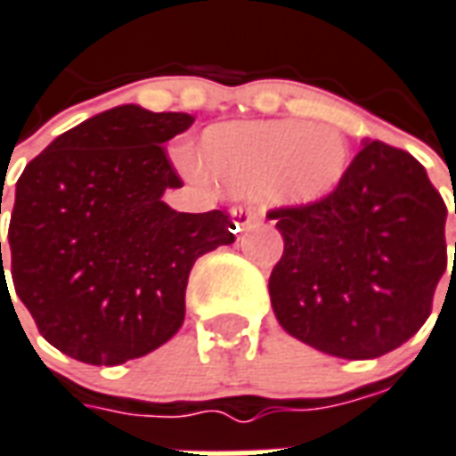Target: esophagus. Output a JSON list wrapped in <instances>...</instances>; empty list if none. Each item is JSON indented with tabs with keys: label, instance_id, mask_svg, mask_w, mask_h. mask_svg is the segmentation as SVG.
<instances>
[{
	"label": "esophagus",
	"instance_id": "esophagus-1",
	"mask_svg": "<svg viewBox=\"0 0 456 456\" xmlns=\"http://www.w3.org/2000/svg\"><path fill=\"white\" fill-rule=\"evenodd\" d=\"M232 219H234V224H237L239 232H244V229L254 227L256 212L248 210V208H232Z\"/></svg>",
	"mask_w": 456,
	"mask_h": 456
}]
</instances>
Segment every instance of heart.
<instances>
[{
	"mask_svg": "<svg viewBox=\"0 0 456 456\" xmlns=\"http://www.w3.org/2000/svg\"><path fill=\"white\" fill-rule=\"evenodd\" d=\"M195 168L234 193L256 191L280 205H314L348 174L346 134L333 125L254 120L208 127Z\"/></svg>",
	"mask_w": 456,
	"mask_h": 456,
	"instance_id": "obj_1",
	"label": "heart"
}]
</instances>
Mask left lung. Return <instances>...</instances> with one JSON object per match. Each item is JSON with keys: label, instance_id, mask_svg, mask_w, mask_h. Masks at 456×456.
<instances>
[{"label": "left lung", "instance_id": "obj_1", "mask_svg": "<svg viewBox=\"0 0 456 456\" xmlns=\"http://www.w3.org/2000/svg\"><path fill=\"white\" fill-rule=\"evenodd\" d=\"M268 219L285 241L268 282L273 312L297 340L370 360L403 346L433 312L447 208L408 151L365 140L329 198Z\"/></svg>", "mask_w": 456, "mask_h": 456}]
</instances>
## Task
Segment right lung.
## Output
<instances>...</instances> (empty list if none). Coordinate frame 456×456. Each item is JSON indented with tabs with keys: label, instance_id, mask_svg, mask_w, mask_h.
<instances>
[{
	"label": "right lung",
	"instance_id": "1",
	"mask_svg": "<svg viewBox=\"0 0 456 456\" xmlns=\"http://www.w3.org/2000/svg\"><path fill=\"white\" fill-rule=\"evenodd\" d=\"M191 125L188 113L110 108L23 168L0 285L9 292L12 273L40 336L65 355L120 365L164 346L183 323L195 261L234 244L227 212L161 200L183 185L164 142Z\"/></svg>",
	"mask_w": 456,
	"mask_h": 456
}]
</instances>
